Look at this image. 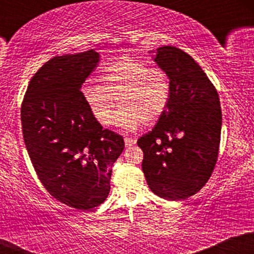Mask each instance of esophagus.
<instances>
[{"mask_svg":"<svg viewBox=\"0 0 254 254\" xmlns=\"http://www.w3.org/2000/svg\"><path fill=\"white\" fill-rule=\"evenodd\" d=\"M124 142H125V147L129 148L131 145L136 144V138L135 137H125Z\"/></svg>","mask_w":254,"mask_h":254,"instance_id":"34e87169","label":"esophagus"}]
</instances>
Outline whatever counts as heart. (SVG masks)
I'll return each instance as SVG.
<instances>
[{
	"instance_id": "obj_1",
	"label": "heart",
	"mask_w": 254,
	"mask_h": 254,
	"mask_svg": "<svg viewBox=\"0 0 254 254\" xmlns=\"http://www.w3.org/2000/svg\"><path fill=\"white\" fill-rule=\"evenodd\" d=\"M100 80L101 84H86L82 93L93 118L101 127L112 124L117 101L122 107L116 121L125 130L155 123L170 106L173 89L170 75L142 61H117L105 69Z\"/></svg>"
}]
</instances>
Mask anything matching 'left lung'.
I'll return each instance as SVG.
<instances>
[{"label":"left lung","instance_id":"left-lung-1","mask_svg":"<svg viewBox=\"0 0 254 254\" xmlns=\"http://www.w3.org/2000/svg\"><path fill=\"white\" fill-rule=\"evenodd\" d=\"M155 62L172 80L171 103L137 144L143 150L142 170L150 190L165 199L180 200L197 193L216 165L220 98L203 69L176 46L156 49Z\"/></svg>","mask_w":254,"mask_h":254}]
</instances>
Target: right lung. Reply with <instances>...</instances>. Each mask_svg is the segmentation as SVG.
Segmentation results:
<instances>
[{
  "mask_svg": "<svg viewBox=\"0 0 254 254\" xmlns=\"http://www.w3.org/2000/svg\"><path fill=\"white\" fill-rule=\"evenodd\" d=\"M99 62L88 50L40 66L21 104L26 149L40 183L61 203L80 210L100 205L123 137L95 122L80 88Z\"/></svg>",
  "mask_w": 254,
  "mask_h": 254,
  "instance_id": "right-lung-1",
  "label": "right lung"
}]
</instances>
